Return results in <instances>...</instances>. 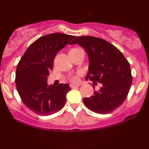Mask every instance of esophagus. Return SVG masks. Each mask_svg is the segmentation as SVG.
<instances>
[{
    "label": "esophagus",
    "mask_w": 149,
    "mask_h": 149,
    "mask_svg": "<svg viewBox=\"0 0 149 149\" xmlns=\"http://www.w3.org/2000/svg\"><path fill=\"white\" fill-rule=\"evenodd\" d=\"M80 85H70V87H71V88H78V87H79Z\"/></svg>",
    "instance_id": "esophagus-1"
}]
</instances>
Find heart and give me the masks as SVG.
<instances>
[{"label": "heart", "instance_id": "1", "mask_svg": "<svg viewBox=\"0 0 149 149\" xmlns=\"http://www.w3.org/2000/svg\"><path fill=\"white\" fill-rule=\"evenodd\" d=\"M70 80L72 83H77L78 81V78L77 76H71L70 77Z\"/></svg>", "mask_w": 149, "mask_h": 149}]
</instances>
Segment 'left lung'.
<instances>
[{"label": "left lung", "instance_id": "left-lung-1", "mask_svg": "<svg viewBox=\"0 0 149 149\" xmlns=\"http://www.w3.org/2000/svg\"><path fill=\"white\" fill-rule=\"evenodd\" d=\"M73 44H78L88 53L90 66L86 80L95 85L102 83L92 96L83 99L85 105L100 114L118 109L127 98L132 82L128 61L117 47L100 38L78 36L70 42Z\"/></svg>", "mask_w": 149, "mask_h": 149}]
</instances>
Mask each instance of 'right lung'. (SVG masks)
<instances>
[{"instance_id":"1","label":"right lung","mask_w":149,"mask_h":149,"mask_svg":"<svg viewBox=\"0 0 149 149\" xmlns=\"http://www.w3.org/2000/svg\"><path fill=\"white\" fill-rule=\"evenodd\" d=\"M75 36L54 33L39 38L31 44L19 61L15 83L23 103L40 116H49L64 107L69 84L48 85L47 78L54 57Z\"/></svg>"}]
</instances>
